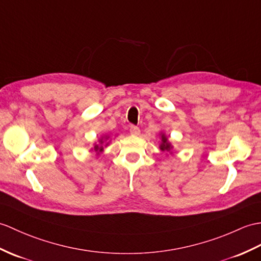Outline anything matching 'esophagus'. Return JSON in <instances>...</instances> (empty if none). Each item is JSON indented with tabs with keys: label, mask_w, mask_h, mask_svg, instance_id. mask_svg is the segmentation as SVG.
I'll list each match as a JSON object with an SVG mask.
<instances>
[{
	"label": "esophagus",
	"mask_w": 261,
	"mask_h": 261,
	"mask_svg": "<svg viewBox=\"0 0 261 261\" xmlns=\"http://www.w3.org/2000/svg\"><path fill=\"white\" fill-rule=\"evenodd\" d=\"M130 133L132 136H139V135H140V129H139L138 126L131 125L130 126Z\"/></svg>",
	"instance_id": "1"
}]
</instances>
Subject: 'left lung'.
<instances>
[{
  "label": "left lung",
  "mask_w": 261,
  "mask_h": 261,
  "mask_svg": "<svg viewBox=\"0 0 261 261\" xmlns=\"http://www.w3.org/2000/svg\"><path fill=\"white\" fill-rule=\"evenodd\" d=\"M172 145L171 143L168 141L167 137L165 136V133H161V144H160V150L161 151H171Z\"/></svg>",
  "instance_id": "8db88e82"
}]
</instances>
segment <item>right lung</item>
<instances>
[{
	"instance_id": "add662e5",
	"label": "right lung",
	"mask_w": 261,
	"mask_h": 261,
	"mask_svg": "<svg viewBox=\"0 0 261 261\" xmlns=\"http://www.w3.org/2000/svg\"><path fill=\"white\" fill-rule=\"evenodd\" d=\"M107 139H108V137H106V140H107ZM103 142H105V141H103V138H101L99 140V144L94 145V151L96 153L102 152V151H103ZM107 145H108V143H107Z\"/></svg>"
}]
</instances>
